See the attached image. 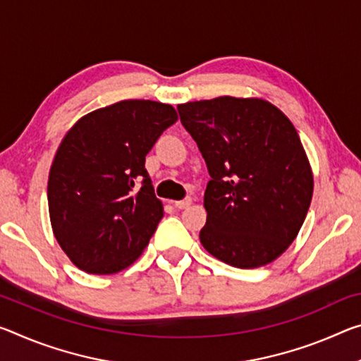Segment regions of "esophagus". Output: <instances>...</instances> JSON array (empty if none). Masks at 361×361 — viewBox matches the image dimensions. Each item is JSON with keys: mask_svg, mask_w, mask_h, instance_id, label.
<instances>
[{"mask_svg": "<svg viewBox=\"0 0 361 361\" xmlns=\"http://www.w3.org/2000/svg\"><path fill=\"white\" fill-rule=\"evenodd\" d=\"M191 204H192V199L191 197H185V199H181V201H175L173 205H175L176 209H188Z\"/></svg>", "mask_w": 361, "mask_h": 361, "instance_id": "34e87169", "label": "esophagus"}]
</instances>
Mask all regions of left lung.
Segmentation results:
<instances>
[{
  "instance_id": "left-lung-1",
  "label": "left lung",
  "mask_w": 361,
  "mask_h": 361,
  "mask_svg": "<svg viewBox=\"0 0 361 361\" xmlns=\"http://www.w3.org/2000/svg\"><path fill=\"white\" fill-rule=\"evenodd\" d=\"M210 181L204 249L238 268L276 260L299 234L313 173L297 130L271 102L220 96L178 104Z\"/></svg>"
}]
</instances>
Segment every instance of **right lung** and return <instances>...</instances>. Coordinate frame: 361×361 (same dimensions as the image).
I'll return each mask as SVG.
<instances>
[{"label":"right lung","instance_id":"obj_1","mask_svg":"<svg viewBox=\"0 0 361 361\" xmlns=\"http://www.w3.org/2000/svg\"><path fill=\"white\" fill-rule=\"evenodd\" d=\"M176 120L170 104L128 99L67 131L49 170L48 207L57 243L80 270L118 273L142 254L164 216L146 156Z\"/></svg>","mask_w":361,"mask_h":361}]
</instances>
